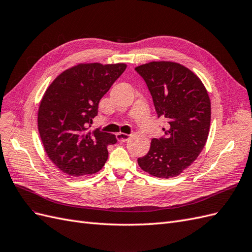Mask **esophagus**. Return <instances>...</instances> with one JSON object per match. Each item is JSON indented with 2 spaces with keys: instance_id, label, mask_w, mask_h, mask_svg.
<instances>
[{
  "instance_id": "34e87169",
  "label": "esophagus",
  "mask_w": 252,
  "mask_h": 252,
  "mask_svg": "<svg viewBox=\"0 0 252 252\" xmlns=\"http://www.w3.org/2000/svg\"><path fill=\"white\" fill-rule=\"evenodd\" d=\"M116 138H117L118 141L125 142V141H126L128 138H130V135L125 134V133H117V134H116Z\"/></svg>"
}]
</instances>
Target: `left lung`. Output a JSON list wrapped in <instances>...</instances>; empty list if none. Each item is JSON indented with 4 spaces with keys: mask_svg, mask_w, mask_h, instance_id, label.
Instances as JSON below:
<instances>
[{
    "mask_svg": "<svg viewBox=\"0 0 252 252\" xmlns=\"http://www.w3.org/2000/svg\"><path fill=\"white\" fill-rule=\"evenodd\" d=\"M135 70L145 80L158 118L167 120L164 135L153 138L139 167L151 175L174 177L202 152L208 138L211 103L199 78L181 64L150 62Z\"/></svg>",
    "mask_w": 252,
    "mask_h": 252,
    "instance_id": "8db88e82",
    "label": "left lung"
}]
</instances>
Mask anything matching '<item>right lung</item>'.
<instances>
[{
    "label": "right lung",
    "instance_id": "add662e5",
    "mask_svg": "<svg viewBox=\"0 0 252 252\" xmlns=\"http://www.w3.org/2000/svg\"><path fill=\"white\" fill-rule=\"evenodd\" d=\"M124 63L79 64L57 77L43 96L38 128L45 152L57 167L71 176L94 174L107 159L115 135L89 131L98 104L124 73Z\"/></svg>",
    "mask_w": 252,
    "mask_h": 252
}]
</instances>
